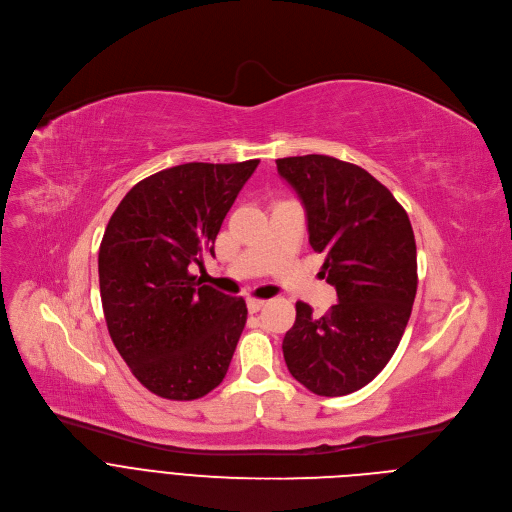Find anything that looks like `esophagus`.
Listing matches in <instances>:
<instances>
[{
	"mask_svg": "<svg viewBox=\"0 0 512 512\" xmlns=\"http://www.w3.org/2000/svg\"><path fill=\"white\" fill-rule=\"evenodd\" d=\"M265 306V300H259V298H247V308L251 314H257L261 308Z\"/></svg>",
	"mask_w": 512,
	"mask_h": 512,
	"instance_id": "1",
	"label": "esophagus"
}]
</instances>
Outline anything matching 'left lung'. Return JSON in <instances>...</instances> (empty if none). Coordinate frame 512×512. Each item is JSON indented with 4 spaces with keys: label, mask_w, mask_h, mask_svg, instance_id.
Instances as JSON below:
<instances>
[{
    "label": "left lung",
    "mask_w": 512,
    "mask_h": 512,
    "mask_svg": "<svg viewBox=\"0 0 512 512\" xmlns=\"http://www.w3.org/2000/svg\"><path fill=\"white\" fill-rule=\"evenodd\" d=\"M275 162L306 208L310 245L326 255L322 273L338 296L322 318L296 304L283 358L312 393L348 395L385 369L409 322L417 291L409 216L360 166L318 154Z\"/></svg>",
    "instance_id": "8db88e82"
}]
</instances>
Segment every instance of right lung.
<instances>
[{
  "mask_svg": "<svg viewBox=\"0 0 512 512\" xmlns=\"http://www.w3.org/2000/svg\"><path fill=\"white\" fill-rule=\"evenodd\" d=\"M257 166L162 170L137 182L109 218L99 249L105 322L135 379L158 397L200 399L229 371L247 304L196 283L188 265L214 255L225 216Z\"/></svg>",
  "mask_w": 512,
  "mask_h": 512,
  "instance_id": "1",
  "label": "right lung"
}]
</instances>
